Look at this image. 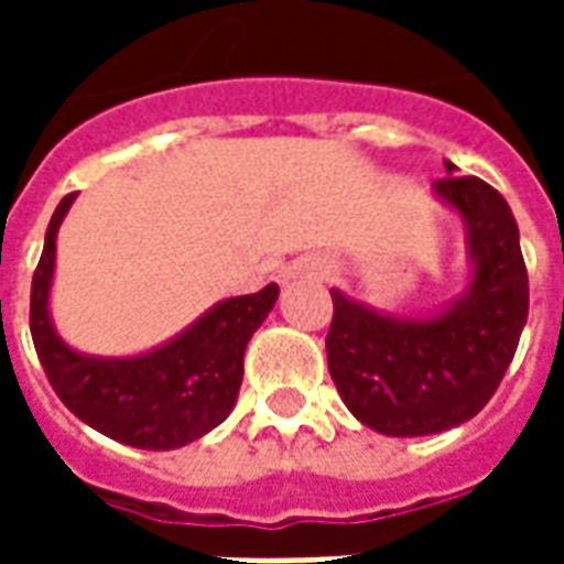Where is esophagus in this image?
<instances>
[{
    "label": "esophagus",
    "instance_id": "34e87169",
    "mask_svg": "<svg viewBox=\"0 0 564 564\" xmlns=\"http://www.w3.org/2000/svg\"><path fill=\"white\" fill-rule=\"evenodd\" d=\"M329 278V265L319 257H302L295 259L293 265H286L283 271V281H326Z\"/></svg>",
    "mask_w": 564,
    "mask_h": 564
}]
</instances>
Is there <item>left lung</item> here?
Wrapping results in <instances>:
<instances>
[{"instance_id":"1","label":"left lung","mask_w":564,"mask_h":564,"mask_svg":"<svg viewBox=\"0 0 564 564\" xmlns=\"http://www.w3.org/2000/svg\"><path fill=\"white\" fill-rule=\"evenodd\" d=\"M435 193L468 226L474 278L432 319H399L332 290L329 375L350 414L380 435H435L484 411L529 317V271L508 202L480 177H447Z\"/></svg>"}]
</instances>
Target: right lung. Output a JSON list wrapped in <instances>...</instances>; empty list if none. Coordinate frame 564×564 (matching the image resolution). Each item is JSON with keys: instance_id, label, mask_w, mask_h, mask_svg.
<instances>
[{"instance_id": "1", "label": "right lung", "mask_w": 564, "mask_h": 564, "mask_svg": "<svg viewBox=\"0 0 564 564\" xmlns=\"http://www.w3.org/2000/svg\"><path fill=\"white\" fill-rule=\"evenodd\" d=\"M72 202L75 193L56 205L32 274L30 332L51 387L78 420L129 447L174 449L208 435L235 408L247 341L278 302V283L226 299L174 341L144 356L102 359L75 354L59 341L47 311L56 229Z\"/></svg>"}]
</instances>
